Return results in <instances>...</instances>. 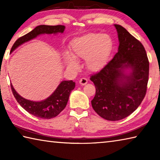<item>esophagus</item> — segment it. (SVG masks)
Segmentation results:
<instances>
[{
    "mask_svg": "<svg viewBox=\"0 0 160 160\" xmlns=\"http://www.w3.org/2000/svg\"><path fill=\"white\" fill-rule=\"evenodd\" d=\"M88 79H87V78H81V79L80 80V81H79V82H80V85H85L87 83H88Z\"/></svg>",
    "mask_w": 160,
    "mask_h": 160,
    "instance_id": "1",
    "label": "esophagus"
}]
</instances>
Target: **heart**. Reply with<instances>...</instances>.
Segmentation results:
<instances>
[{
  "mask_svg": "<svg viewBox=\"0 0 160 160\" xmlns=\"http://www.w3.org/2000/svg\"><path fill=\"white\" fill-rule=\"evenodd\" d=\"M112 48L108 35L89 33L74 39L71 43V55L66 54L64 62L71 70H77V59H85L87 68L92 72L101 71L106 66Z\"/></svg>",
  "mask_w": 160,
  "mask_h": 160,
  "instance_id": "obj_1",
  "label": "heart"
}]
</instances>
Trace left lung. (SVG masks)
Returning <instances> with one entry per match:
<instances>
[{"instance_id": "1", "label": "left lung", "mask_w": 160, "mask_h": 160, "mask_svg": "<svg viewBox=\"0 0 160 160\" xmlns=\"http://www.w3.org/2000/svg\"><path fill=\"white\" fill-rule=\"evenodd\" d=\"M114 26L118 51L90 78L96 88L92 108L110 121L125 118L138 108L146 96L149 76V62L143 45L122 26Z\"/></svg>"}]
</instances>
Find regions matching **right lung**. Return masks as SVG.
<instances>
[{
  "mask_svg": "<svg viewBox=\"0 0 160 160\" xmlns=\"http://www.w3.org/2000/svg\"><path fill=\"white\" fill-rule=\"evenodd\" d=\"M65 27L63 25L38 26L29 33L24 35L16 40L11 49L12 52L23 43L29 41L41 34H57L63 33ZM75 82L72 80H63L61 82L55 91L45 100L40 101H30L21 97L11 84V88L14 97L23 108L30 114L42 119L55 118L64 109L68 101L69 96L75 88Z\"/></svg>",
  "mask_w": 160,
  "mask_h": 160,
  "instance_id": "add662e5",
  "label": "right lung"
}]
</instances>
